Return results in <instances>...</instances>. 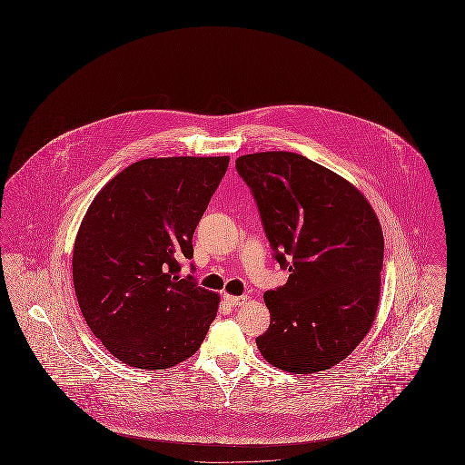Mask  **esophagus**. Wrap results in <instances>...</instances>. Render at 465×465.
Here are the masks:
<instances>
[{
    "instance_id": "34e87169",
    "label": "esophagus",
    "mask_w": 465,
    "mask_h": 465,
    "mask_svg": "<svg viewBox=\"0 0 465 465\" xmlns=\"http://www.w3.org/2000/svg\"><path fill=\"white\" fill-rule=\"evenodd\" d=\"M223 300H224L228 305H232V307H239V305H243V303L247 302V296H232V294H223Z\"/></svg>"
}]
</instances>
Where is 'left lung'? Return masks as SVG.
Segmentation results:
<instances>
[{
    "mask_svg": "<svg viewBox=\"0 0 465 465\" xmlns=\"http://www.w3.org/2000/svg\"><path fill=\"white\" fill-rule=\"evenodd\" d=\"M266 239L288 282L266 291L270 328L256 338L275 368L307 375L354 351L375 321L383 235L364 195L307 156H239Z\"/></svg>",
    "mask_w": 465,
    "mask_h": 465,
    "instance_id": "8db88e82",
    "label": "left lung"
}]
</instances>
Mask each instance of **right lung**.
Here are the masks:
<instances>
[{"label": "right lung", "instance_id": "right-lung-1", "mask_svg": "<svg viewBox=\"0 0 465 465\" xmlns=\"http://www.w3.org/2000/svg\"><path fill=\"white\" fill-rule=\"evenodd\" d=\"M228 156L139 160L97 193L73 249V284L90 330L111 354L165 370L199 351L220 296L181 279L193 232Z\"/></svg>", "mask_w": 465, "mask_h": 465}]
</instances>
